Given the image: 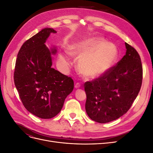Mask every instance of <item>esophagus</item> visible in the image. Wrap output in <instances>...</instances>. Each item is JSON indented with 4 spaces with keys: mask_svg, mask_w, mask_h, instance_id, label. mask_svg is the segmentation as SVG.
Instances as JSON below:
<instances>
[{
    "mask_svg": "<svg viewBox=\"0 0 153 153\" xmlns=\"http://www.w3.org/2000/svg\"><path fill=\"white\" fill-rule=\"evenodd\" d=\"M80 86H81L80 84V83H78V82L76 83V84L75 85V88H76V89H78V88H80Z\"/></svg>",
    "mask_w": 153,
    "mask_h": 153,
    "instance_id": "34e87169",
    "label": "esophagus"
}]
</instances>
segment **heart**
I'll list each match as a JSON object with an SVG mask.
<instances>
[{
    "instance_id": "obj_1",
    "label": "heart",
    "mask_w": 153,
    "mask_h": 153,
    "mask_svg": "<svg viewBox=\"0 0 153 153\" xmlns=\"http://www.w3.org/2000/svg\"><path fill=\"white\" fill-rule=\"evenodd\" d=\"M69 53L76 57H80L78 68L87 78H94L102 75L112 66L116 61L118 50L115 45L98 37H92L71 45ZM62 66L69 64V59L65 54L59 55Z\"/></svg>"
}]
</instances>
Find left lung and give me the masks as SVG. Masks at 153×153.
Returning a JSON list of instances; mask_svg holds the SVG:
<instances>
[{
  "label": "left lung",
  "mask_w": 153,
  "mask_h": 153,
  "mask_svg": "<svg viewBox=\"0 0 153 153\" xmlns=\"http://www.w3.org/2000/svg\"><path fill=\"white\" fill-rule=\"evenodd\" d=\"M124 57L98 78L86 82V112L92 121L106 123L119 118L130 108L142 82L139 54L125 43Z\"/></svg>",
  "instance_id": "obj_1"
}]
</instances>
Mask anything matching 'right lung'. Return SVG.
I'll return each instance as SVG.
<instances>
[{
    "label": "right lung",
    "instance_id": "right-lung-1",
    "mask_svg": "<svg viewBox=\"0 0 153 153\" xmlns=\"http://www.w3.org/2000/svg\"><path fill=\"white\" fill-rule=\"evenodd\" d=\"M45 28L23 44L18 52L14 82L25 108L41 119H51L62 108L66 97L73 91L74 82L52 68V54L45 42L50 34L56 33Z\"/></svg>",
    "mask_w": 153,
    "mask_h": 153
}]
</instances>
